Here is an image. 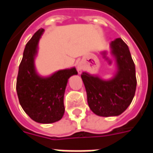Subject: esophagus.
Listing matches in <instances>:
<instances>
[{
	"mask_svg": "<svg viewBox=\"0 0 153 153\" xmlns=\"http://www.w3.org/2000/svg\"><path fill=\"white\" fill-rule=\"evenodd\" d=\"M79 73H80V72H81V70H80L79 69Z\"/></svg>",
	"mask_w": 153,
	"mask_h": 153,
	"instance_id": "obj_1",
	"label": "esophagus"
}]
</instances>
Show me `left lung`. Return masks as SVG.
<instances>
[{"mask_svg":"<svg viewBox=\"0 0 153 153\" xmlns=\"http://www.w3.org/2000/svg\"><path fill=\"white\" fill-rule=\"evenodd\" d=\"M111 48L118 66L112 79L104 81L87 73L81 74L90 109L105 117L124 112L134 97L137 85L135 65L128 46L121 38H116L111 42Z\"/></svg>","mask_w":153,"mask_h":153,"instance_id":"left-lung-1","label":"left lung"}]
</instances>
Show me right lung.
Instances as JSON below:
<instances>
[{
	"mask_svg": "<svg viewBox=\"0 0 153 153\" xmlns=\"http://www.w3.org/2000/svg\"><path fill=\"white\" fill-rule=\"evenodd\" d=\"M44 29L35 33L25 46L19 67L16 91L25 113L34 121L50 124L60 120L65 113L64 94L70 76L77 74L75 68L59 70L48 78L38 76L34 57Z\"/></svg>",
	"mask_w": 153,
	"mask_h": 153,
	"instance_id": "add662e5",
	"label": "right lung"
}]
</instances>
